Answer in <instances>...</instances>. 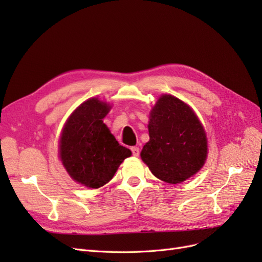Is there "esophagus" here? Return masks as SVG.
<instances>
[{"instance_id": "34e87169", "label": "esophagus", "mask_w": 262, "mask_h": 262, "mask_svg": "<svg viewBox=\"0 0 262 262\" xmlns=\"http://www.w3.org/2000/svg\"><path fill=\"white\" fill-rule=\"evenodd\" d=\"M131 152L133 156H139L140 155V149L138 146H132L131 147Z\"/></svg>"}]
</instances>
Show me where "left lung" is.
Segmentation results:
<instances>
[{
    "label": "left lung",
    "mask_w": 262,
    "mask_h": 262,
    "mask_svg": "<svg viewBox=\"0 0 262 262\" xmlns=\"http://www.w3.org/2000/svg\"><path fill=\"white\" fill-rule=\"evenodd\" d=\"M148 133L141 158L165 182H182L199 171L207 160L202 124L191 108L171 95L161 96L150 112Z\"/></svg>",
    "instance_id": "obj_1"
}]
</instances>
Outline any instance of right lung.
<instances>
[{
	"instance_id": "add662e5",
	"label": "right lung",
	"mask_w": 262,
	"mask_h": 262,
	"mask_svg": "<svg viewBox=\"0 0 262 262\" xmlns=\"http://www.w3.org/2000/svg\"><path fill=\"white\" fill-rule=\"evenodd\" d=\"M109 109L97 98L84 101L69 118L60 139V157L69 175L93 189L112 180L119 165L131 156L102 121Z\"/></svg>"
}]
</instances>
